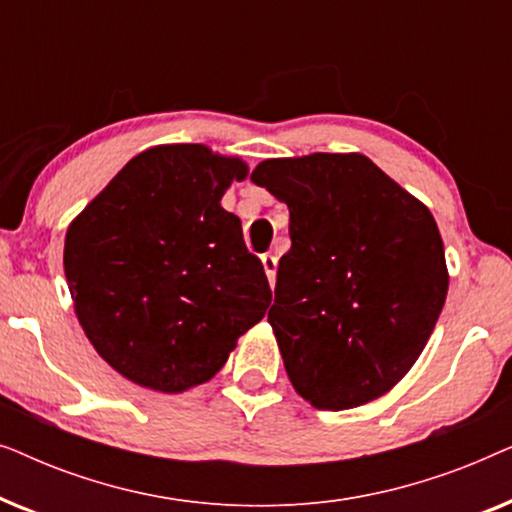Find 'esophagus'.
<instances>
[{
  "instance_id": "34e87169",
  "label": "esophagus",
  "mask_w": 512,
  "mask_h": 512,
  "mask_svg": "<svg viewBox=\"0 0 512 512\" xmlns=\"http://www.w3.org/2000/svg\"><path fill=\"white\" fill-rule=\"evenodd\" d=\"M261 263H263V270L265 275H268V282L270 286H275V275H277V258L272 254H263L261 256Z\"/></svg>"
}]
</instances>
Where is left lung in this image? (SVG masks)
<instances>
[{
    "instance_id": "1",
    "label": "left lung",
    "mask_w": 512,
    "mask_h": 512,
    "mask_svg": "<svg viewBox=\"0 0 512 512\" xmlns=\"http://www.w3.org/2000/svg\"><path fill=\"white\" fill-rule=\"evenodd\" d=\"M251 181L289 207L268 321L293 389L324 410L384 396L445 305L450 275L429 207L361 153L263 160Z\"/></svg>"
}]
</instances>
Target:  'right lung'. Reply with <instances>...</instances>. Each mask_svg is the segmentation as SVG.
<instances>
[{
  "label": "right lung",
  "instance_id": "add662e5",
  "mask_svg": "<svg viewBox=\"0 0 512 512\" xmlns=\"http://www.w3.org/2000/svg\"><path fill=\"white\" fill-rule=\"evenodd\" d=\"M240 158L163 144L130 160L69 223L65 275L97 354L139 387L181 394L228 361L272 291L221 207Z\"/></svg>",
  "mask_w": 512,
  "mask_h": 512
}]
</instances>
